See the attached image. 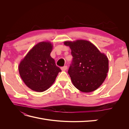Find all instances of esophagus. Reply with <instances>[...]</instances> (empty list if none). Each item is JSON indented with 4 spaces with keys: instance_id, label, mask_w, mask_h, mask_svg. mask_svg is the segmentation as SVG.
I'll return each instance as SVG.
<instances>
[{
    "instance_id": "obj_1",
    "label": "esophagus",
    "mask_w": 129,
    "mask_h": 129,
    "mask_svg": "<svg viewBox=\"0 0 129 129\" xmlns=\"http://www.w3.org/2000/svg\"><path fill=\"white\" fill-rule=\"evenodd\" d=\"M61 70H62V71H66V70L67 69V66H63V67H62L61 68Z\"/></svg>"
}]
</instances>
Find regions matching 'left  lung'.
<instances>
[{"label": "left lung", "mask_w": 129, "mask_h": 129, "mask_svg": "<svg viewBox=\"0 0 129 129\" xmlns=\"http://www.w3.org/2000/svg\"><path fill=\"white\" fill-rule=\"evenodd\" d=\"M64 45L72 50L73 60L68 73L74 86L84 92L95 90L107 77L108 57L88 41H66Z\"/></svg>", "instance_id": "8db88e82"}]
</instances>
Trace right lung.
I'll return each instance as SVG.
<instances>
[{"label":"right lung","instance_id":"right-lung-1","mask_svg":"<svg viewBox=\"0 0 129 129\" xmlns=\"http://www.w3.org/2000/svg\"><path fill=\"white\" fill-rule=\"evenodd\" d=\"M52 45L41 42L31 49L19 66V72L27 87L34 91L42 92L48 89L61 72L50 56Z\"/></svg>","mask_w":129,"mask_h":129}]
</instances>
